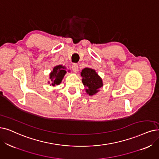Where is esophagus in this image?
<instances>
[{"label":"esophagus","instance_id":"obj_1","mask_svg":"<svg viewBox=\"0 0 159 159\" xmlns=\"http://www.w3.org/2000/svg\"><path fill=\"white\" fill-rule=\"evenodd\" d=\"M72 68V70H73V71L74 72H75V73L78 72V66L77 64H73Z\"/></svg>","mask_w":159,"mask_h":159}]
</instances>
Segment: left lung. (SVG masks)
Listing matches in <instances>:
<instances>
[{"instance_id":"8db88e82","label":"left lung","mask_w":159,"mask_h":159,"mask_svg":"<svg viewBox=\"0 0 159 159\" xmlns=\"http://www.w3.org/2000/svg\"><path fill=\"white\" fill-rule=\"evenodd\" d=\"M81 76L87 94L93 96L100 91V89L103 86L102 79L95 70L86 67L82 70Z\"/></svg>"}]
</instances>
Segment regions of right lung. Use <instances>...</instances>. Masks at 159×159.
<instances>
[{
  "mask_svg": "<svg viewBox=\"0 0 159 159\" xmlns=\"http://www.w3.org/2000/svg\"><path fill=\"white\" fill-rule=\"evenodd\" d=\"M66 66L61 65L55 66L49 74L50 81H48V84L52 86L59 85L66 74ZM68 72H70V70H68Z\"/></svg>",
  "mask_w": 159,
  "mask_h": 159,
  "instance_id": "obj_1",
  "label": "right lung"
}]
</instances>
